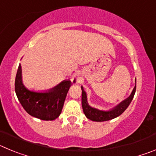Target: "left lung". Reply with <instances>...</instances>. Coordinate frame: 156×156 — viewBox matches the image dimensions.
<instances>
[{
    "label": "left lung",
    "mask_w": 156,
    "mask_h": 156,
    "mask_svg": "<svg viewBox=\"0 0 156 156\" xmlns=\"http://www.w3.org/2000/svg\"><path fill=\"white\" fill-rule=\"evenodd\" d=\"M81 89H82V107L83 112H84L85 115H86L87 119H90V120L96 121V122L108 121L120 115L127 108L129 105L130 104L132 99L133 98V96H134L135 91H136V87H134L131 94L128 98L122 101L120 104L118 105L116 107H115L110 111L105 112L90 107L88 105L87 101L86 92L83 90V87H81Z\"/></svg>",
    "instance_id": "8db88e82"
}]
</instances>
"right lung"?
Segmentation results:
<instances>
[{
    "mask_svg": "<svg viewBox=\"0 0 156 156\" xmlns=\"http://www.w3.org/2000/svg\"><path fill=\"white\" fill-rule=\"evenodd\" d=\"M71 84L70 80H65L46 93L30 91L23 84L22 68L21 65H19L16 76L15 90L18 99L27 113L43 120H54L61 114Z\"/></svg>",
    "mask_w": 156,
    "mask_h": 156,
    "instance_id": "obj_1",
    "label": "right lung"
}]
</instances>
